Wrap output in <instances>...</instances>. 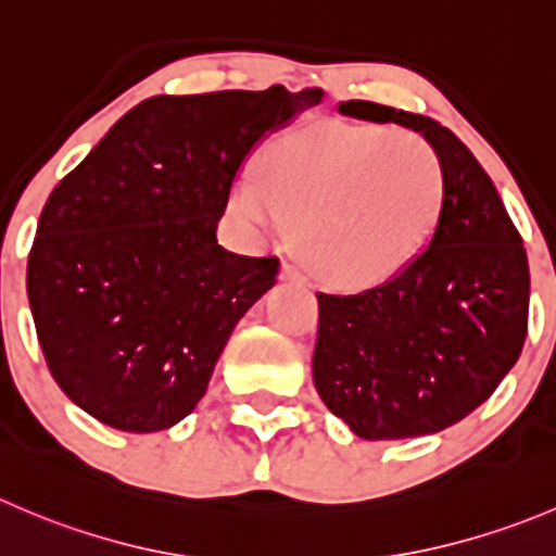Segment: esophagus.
Here are the masks:
<instances>
[{
	"instance_id": "1",
	"label": "esophagus",
	"mask_w": 556,
	"mask_h": 556,
	"mask_svg": "<svg viewBox=\"0 0 556 556\" xmlns=\"http://www.w3.org/2000/svg\"><path fill=\"white\" fill-rule=\"evenodd\" d=\"M282 279H285V282L306 285V277L299 271V266H293V263H282Z\"/></svg>"
}]
</instances>
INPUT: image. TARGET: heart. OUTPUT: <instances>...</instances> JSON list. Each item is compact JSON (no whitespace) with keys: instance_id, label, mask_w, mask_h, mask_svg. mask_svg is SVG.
I'll use <instances>...</instances> for the list:
<instances>
[{"instance_id":"obj_1","label":"heart","mask_w":556,"mask_h":556,"mask_svg":"<svg viewBox=\"0 0 556 556\" xmlns=\"http://www.w3.org/2000/svg\"><path fill=\"white\" fill-rule=\"evenodd\" d=\"M230 203L252 230L295 223L301 257L323 279L364 288L427 250L443 214L445 170L421 135L320 118L268 141L257 179H241Z\"/></svg>"}]
</instances>
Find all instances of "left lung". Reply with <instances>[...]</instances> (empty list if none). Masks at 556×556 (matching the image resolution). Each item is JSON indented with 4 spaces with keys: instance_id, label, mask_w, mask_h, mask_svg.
<instances>
[{
    "instance_id": "8db88e82",
    "label": "left lung",
    "mask_w": 556,
    "mask_h": 556,
    "mask_svg": "<svg viewBox=\"0 0 556 556\" xmlns=\"http://www.w3.org/2000/svg\"><path fill=\"white\" fill-rule=\"evenodd\" d=\"M339 113L421 132L443 160L445 203L427 250L396 277L355 295L317 293L315 388L364 440L443 432L519 361L530 309L525 244L448 127L366 100L339 102Z\"/></svg>"
}]
</instances>
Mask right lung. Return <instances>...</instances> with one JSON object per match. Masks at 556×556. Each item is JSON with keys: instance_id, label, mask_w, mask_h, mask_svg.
Segmentation results:
<instances>
[{"instance_id": "add662e5", "label": "right lung", "mask_w": 556, "mask_h": 556, "mask_svg": "<svg viewBox=\"0 0 556 556\" xmlns=\"http://www.w3.org/2000/svg\"><path fill=\"white\" fill-rule=\"evenodd\" d=\"M323 89L157 94L124 113L48 198L26 266L37 339L64 393L122 432L195 409L277 257L217 244L252 149Z\"/></svg>"}]
</instances>
